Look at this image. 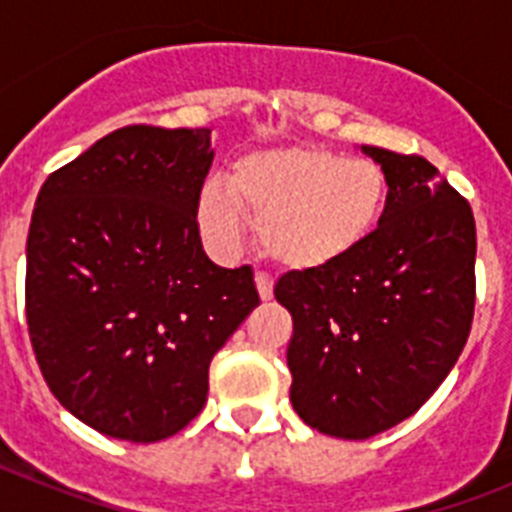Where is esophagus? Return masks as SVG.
I'll use <instances>...</instances> for the list:
<instances>
[{
    "mask_svg": "<svg viewBox=\"0 0 512 512\" xmlns=\"http://www.w3.org/2000/svg\"><path fill=\"white\" fill-rule=\"evenodd\" d=\"M256 289H259V297L264 302H269L274 297V282L266 274H256Z\"/></svg>",
    "mask_w": 512,
    "mask_h": 512,
    "instance_id": "1",
    "label": "esophagus"
}]
</instances>
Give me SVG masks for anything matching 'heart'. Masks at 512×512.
Segmentation results:
<instances>
[{"instance_id": "obj_1", "label": "heart", "mask_w": 512, "mask_h": 512, "mask_svg": "<svg viewBox=\"0 0 512 512\" xmlns=\"http://www.w3.org/2000/svg\"><path fill=\"white\" fill-rule=\"evenodd\" d=\"M387 194V174L372 158L292 143L243 153L225 187H202L197 220L207 243L230 253L246 238L248 217L274 264L307 274L359 251L382 220Z\"/></svg>"}]
</instances>
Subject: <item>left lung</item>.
<instances>
[{"mask_svg":"<svg viewBox=\"0 0 512 512\" xmlns=\"http://www.w3.org/2000/svg\"><path fill=\"white\" fill-rule=\"evenodd\" d=\"M387 174L377 230L341 264L289 271L274 287L292 312L289 400L325 436H377L449 377L474 315L477 230L469 202L433 164L361 146Z\"/></svg>","mask_w":512,"mask_h":512,"instance_id":"obj_1","label":"left lung"}]
</instances>
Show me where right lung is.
Returning a JSON list of instances; mask_svg holds the SVG:
<instances>
[{
	"mask_svg": "<svg viewBox=\"0 0 512 512\" xmlns=\"http://www.w3.org/2000/svg\"><path fill=\"white\" fill-rule=\"evenodd\" d=\"M210 130L130 125L53 171L27 233V328L63 408L133 443L179 433L212 356L259 305L248 266L207 259Z\"/></svg>",
	"mask_w": 512,
	"mask_h": 512,
	"instance_id": "add662e5",
	"label": "right lung"
}]
</instances>
